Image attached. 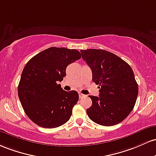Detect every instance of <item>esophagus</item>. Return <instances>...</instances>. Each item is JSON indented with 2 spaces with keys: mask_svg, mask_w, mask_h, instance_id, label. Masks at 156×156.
I'll use <instances>...</instances> for the list:
<instances>
[{
  "mask_svg": "<svg viewBox=\"0 0 156 156\" xmlns=\"http://www.w3.org/2000/svg\"><path fill=\"white\" fill-rule=\"evenodd\" d=\"M79 97H80V99H82V98L85 97H86V96L84 95V94H81V93H79Z\"/></svg>",
  "mask_w": 156,
  "mask_h": 156,
  "instance_id": "1",
  "label": "esophagus"
}]
</instances>
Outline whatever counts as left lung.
<instances>
[{
  "instance_id": "left-lung-1",
  "label": "left lung",
  "mask_w": 156,
  "mask_h": 156,
  "mask_svg": "<svg viewBox=\"0 0 156 156\" xmlns=\"http://www.w3.org/2000/svg\"><path fill=\"white\" fill-rule=\"evenodd\" d=\"M92 71V80L99 87V97L89 96L90 119L98 125L113 126L122 122L133 109L139 86L133 71L125 61L102 49L80 51Z\"/></svg>"
}]
</instances>
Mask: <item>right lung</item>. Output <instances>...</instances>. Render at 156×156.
Returning <instances> with one entry per match:
<instances>
[{
	"label": "right lung",
	"mask_w": 156,
	"mask_h": 156,
	"mask_svg": "<svg viewBox=\"0 0 156 156\" xmlns=\"http://www.w3.org/2000/svg\"><path fill=\"white\" fill-rule=\"evenodd\" d=\"M80 58L76 49L51 47L26 64L17 93L26 114L36 125L55 128L70 119L79 94L64 90L58 82L66 76L67 66Z\"/></svg>",
	"instance_id": "obj_1"
}]
</instances>
